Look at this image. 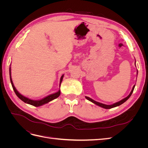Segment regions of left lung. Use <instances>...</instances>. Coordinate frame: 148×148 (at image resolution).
<instances>
[{"mask_svg": "<svg viewBox=\"0 0 148 148\" xmlns=\"http://www.w3.org/2000/svg\"><path fill=\"white\" fill-rule=\"evenodd\" d=\"M137 75H138V70H137ZM135 85H134L133 88H132V91H131V92H130V95H129L127 97L124 98V99H123L122 100H121V101H119V102H115V103H114V104H111V105H106V104H102V103H100V102H97V101H95V100L92 99L91 98L89 97H87V96H85V97H86L88 101H91V102H92V103H94V104H96V105H97V106H99L102 107V108L109 109L114 108V107L119 106H120V105H121V104H122L123 103H124L125 101H127L129 99V97H130L131 95H132V93H133V90H134V88H135Z\"/></svg>", "mask_w": 148, "mask_h": 148, "instance_id": "left-lung-1", "label": "left lung"}]
</instances>
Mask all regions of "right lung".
I'll list each match as a JSON object with an SVG mask.
<instances>
[{
  "label": "right lung",
  "instance_id": "1",
  "mask_svg": "<svg viewBox=\"0 0 148 148\" xmlns=\"http://www.w3.org/2000/svg\"><path fill=\"white\" fill-rule=\"evenodd\" d=\"M9 73H10V82H11V84H12V88L13 89V90H14V91H15V92L16 94V95L18 97L21 101H23L24 102L26 103V104L32 105V106H35V107H39V106H42V105L45 104H47V103H48L49 102H50V101H52L53 99H56V98H57L60 95V91L59 90V91H57V92L52 94V95H49V96L45 97L43 98V99H42L41 100H32V99H29V98L26 97H25L23 95H21V94L20 92H18V91L16 90L15 87L14 86V84H13V83L12 79V77H11V67L10 66V69H9ZM63 78H64V75H62V77H61V78H60L59 86H60V84H61L62 79H63Z\"/></svg>",
  "mask_w": 148,
  "mask_h": 148
}]
</instances>
